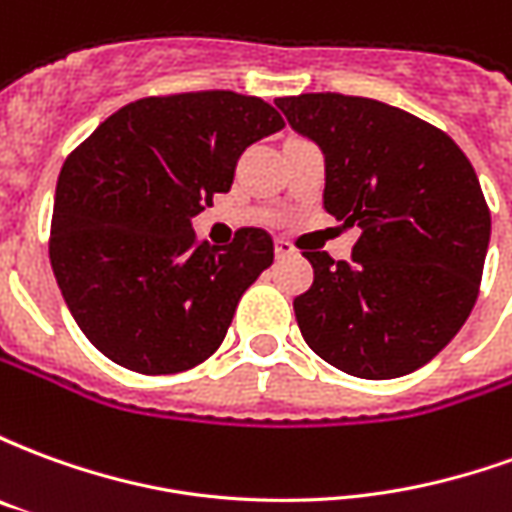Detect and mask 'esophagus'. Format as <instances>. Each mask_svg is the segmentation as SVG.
Here are the masks:
<instances>
[{
  "mask_svg": "<svg viewBox=\"0 0 512 512\" xmlns=\"http://www.w3.org/2000/svg\"><path fill=\"white\" fill-rule=\"evenodd\" d=\"M293 252H296V249H293L288 241H277V244H274V255H277L279 260H282V257H290Z\"/></svg>",
  "mask_w": 512,
  "mask_h": 512,
  "instance_id": "esophagus-1",
  "label": "esophagus"
}]
</instances>
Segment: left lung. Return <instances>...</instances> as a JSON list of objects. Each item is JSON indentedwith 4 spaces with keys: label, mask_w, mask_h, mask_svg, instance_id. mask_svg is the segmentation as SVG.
Listing matches in <instances>:
<instances>
[{
    "label": "left lung",
    "mask_w": 512,
    "mask_h": 512,
    "mask_svg": "<svg viewBox=\"0 0 512 512\" xmlns=\"http://www.w3.org/2000/svg\"><path fill=\"white\" fill-rule=\"evenodd\" d=\"M321 147L323 208L359 227L351 260L304 252L315 282L293 301L301 337L356 378H400L458 334L483 277L491 213L450 136L397 106L340 93L277 98Z\"/></svg>",
    "instance_id": "obj_1"
}]
</instances>
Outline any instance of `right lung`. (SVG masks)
Returning a JSON list of instances; mask_svg holds the SVG:
<instances>
[{"label":"right lung","instance_id":"add662e5","mask_svg":"<svg viewBox=\"0 0 512 512\" xmlns=\"http://www.w3.org/2000/svg\"><path fill=\"white\" fill-rule=\"evenodd\" d=\"M271 104L230 90L142 98L62 164L49 257L84 337L115 365L169 376L222 345L244 290L274 263L266 230L194 241L191 219L233 186L257 139L282 131Z\"/></svg>","mask_w":512,"mask_h":512}]
</instances>
